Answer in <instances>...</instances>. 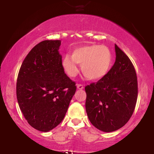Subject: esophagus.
I'll return each mask as SVG.
<instances>
[{
	"instance_id": "1",
	"label": "esophagus",
	"mask_w": 154,
	"mask_h": 154,
	"mask_svg": "<svg viewBox=\"0 0 154 154\" xmlns=\"http://www.w3.org/2000/svg\"><path fill=\"white\" fill-rule=\"evenodd\" d=\"M77 88L78 89H79V90H82V89H83V88H84V86H83V85H82V84H77Z\"/></svg>"
}]
</instances>
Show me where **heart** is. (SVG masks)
Returning a JSON list of instances; mask_svg holds the SVG:
<instances>
[{
  "mask_svg": "<svg viewBox=\"0 0 154 154\" xmlns=\"http://www.w3.org/2000/svg\"><path fill=\"white\" fill-rule=\"evenodd\" d=\"M113 56L108 47L90 45L75 48L71 57L66 54L62 60L64 71L70 77L79 72L75 63L81 64V71L88 79L97 81L104 77L111 66Z\"/></svg>",
  "mask_w": 154,
  "mask_h": 154,
  "instance_id": "obj_1",
  "label": "heart"
}]
</instances>
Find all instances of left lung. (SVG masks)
Segmentation results:
<instances>
[{
	"mask_svg": "<svg viewBox=\"0 0 154 154\" xmlns=\"http://www.w3.org/2000/svg\"><path fill=\"white\" fill-rule=\"evenodd\" d=\"M116 62L107 74L85 86V109L96 128L109 132L128 123L135 109L137 78L131 60L115 44Z\"/></svg>",
	"mask_w": 154,
	"mask_h": 154,
	"instance_id": "obj_1",
	"label": "left lung"
}]
</instances>
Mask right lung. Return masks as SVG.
<instances>
[{
  "instance_id": "obj_1",
  "label": "right lung",
  "mask_w": 154,
  "mask_h": 154,
  "mask_svg": "<svg viewBox=\"0 0 154 154\" xmlns=\"http://www.w3.org/2000/svg\"><path fill=\"white\" fill-rule=\"evenodd\" d=\"M61 41L33 47L19 71L16 92L20 110L31 127L48 132L64 119L76 85L64 72L58 52Z\"/></svg>"
}]
</instances>
